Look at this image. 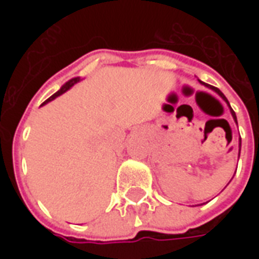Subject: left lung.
Wrapping results in <instances>:
<instances>
[{
  "label": "left lung",
  "mask_w": 259,
  "mask_h": 259,
  "mask_svg": "<svg viewBox=\"0 0 259 259\" xmlns=\"http://www.w3.org/2000/svg\"><path fill=\"white\" fill-rule=\"evenodd\" d=\"M198 81H200L201 84H204V85H205V87H208V89H211L212 91H215V93H217L218 96L221 97V98H222L223 101H225V102H226V104H228V107L230 108V113H232V116H233L234 122L237 123V118H236V113H234V111H233V109H232V107H230V104H229L228 98H226V97L223 96L222 91L219 90V89H217V87H212V85H209V84H205V83H204V81H201V80H198ZM240 150H241V139H240V140H239V155H240Z\"/></svg>",
  "instance_id": "obj_1"
}]
</instances>
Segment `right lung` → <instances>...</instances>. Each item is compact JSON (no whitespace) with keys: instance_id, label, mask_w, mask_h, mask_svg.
Segmentation results:
<instances>
[{"instance_id":"1","label":"right lung","mask_w":259,"mask_h":259,"mask_svg":"<svg viewBox=\"0 0 259 259\" xmlns=\"http://www.w3.org/2000/svg\"><path fill=\"white\" fill-rule=\"evenodd\" d=\"M80 80H81V79H80V77H73V79L68 80V81H66V83H65V84L62 85V87H61V89H59V90L57 91V93H55V94H53V96L50 97V98H48L47 101L44 102V104H47V102L53 101V100H55V98H57V97L62 96V94H64V93H66V91H68L69 89H70V87H73V85L76 84V83H79Z\"/></svg>"}]
</instances>
